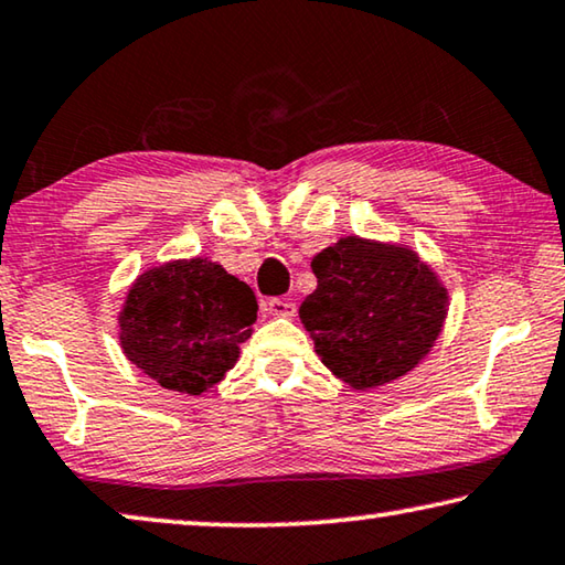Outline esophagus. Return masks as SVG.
Wrapping results in <instances>:
<instances>
[{
  "label": "esophagus",
  "mask_w": 565,
  "mask_h": 565,
  "mask_svg": "<svg viewBox=\"0 0 565 565\" xmlns=\"http://www.w3.org/2000/svg\"><path fill=\"white\" fill-rule=\"evenodd\" d=\"M265 310L277 318H292L295 316V302L285 298H270L265 302Z\"/></svg>",
  "instance_id": "esophagus-1"
}]
</instances>
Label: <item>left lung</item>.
Instances as JSON below:
<instances>
[{
  "label": "left lung",
  "instance_id": "8db88e82",
  "mask_svg": "<svg viewBox=\"0 0 565 565\" xmlns=\"http://www.w3.org/2000/svg\"><path fill=\"white\" fill-rule=\"evenodd\" d=\"M318 288L300 306L316 353L359 392L419 366L445 328L449 295L406 245L341 237L312 257Z\"/></svg>",
  "mask_w": 565,
  "mask_h": 565
}]
</instances>
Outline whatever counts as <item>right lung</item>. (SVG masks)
<instances>
[{"label":"right lung","mask_w":565,"mask_h":565,"mask_svg":"<svg viewBox=\"0 0 565 565\" xmlns=\"http://www.w3.org/2000/svg\"><path fill=\"white\" fill-rule=\"evenodd\" d=\"M255 320L249 285L206 257L171 259L136 277L118 338L126 359L156 384L199 396L237 363Z\"/></svg>","instance_id":"1"}]
</instances>
